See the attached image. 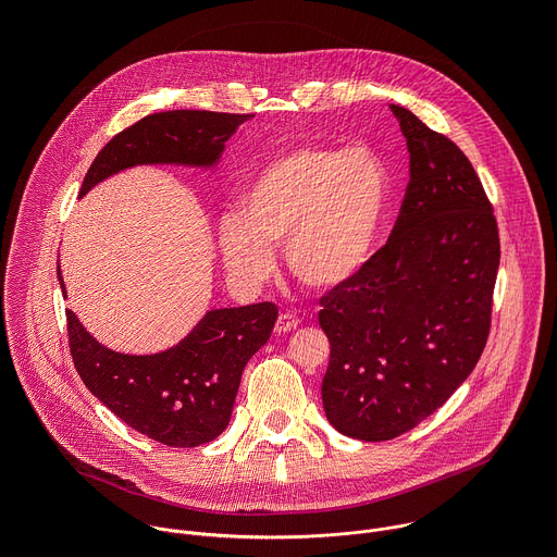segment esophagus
<instances>
[{"label": "esophagus", "instance_id": "esophagus-1", "mask_svg": "<svg viewBox=\"0 0 557 557\" xmlns=\"http://www.w3.org/2000/svg\"><path fill=\"white\" fill-rule=\"evenodd\" d=\"M297 326H299V320H297L295 314H290V312H282V314L277 317V322H275V333L284 335V333L295 331Z\"/></svg>", "mask_w": 557, "mask_h": 557}]
</instances>
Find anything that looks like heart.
Listing matches in <instances>:
<instances>
[{"label": "heart", "instance_id": "1", "mask_svg": "<svg viewBox=\"0 0 557 557\" xmlns=\"http://www.w3.org/2000/svg\"><path fill=\"white\" fill-rule=\"evenodd\" d=\"M387 205L389 174L372 147L295 145L253 174L243 211L220 215V256L237 282L258 286L284 247L299 284L337 290L370 262Z\"/></svg>", "mask_w": 557, "mask_h": 557}]
</instances>
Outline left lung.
<instances>
[{
    "label": "left lung",
    "instance_id": "left-lung-1",
    "mask_svg": "<svg viewBox=\"0 0 557 557\" xmlns=\"http://www.w3.org/2000/svg\"><path fill=\"white\" fill-rule=\"evenodd\" d=\"M410 151V183L385 247L320 299L331 342L329 423L389 441L434 414L479 363L500 264L498 224L467 156L389 103Z\"/></svg>",
    "mask_w": 557,
    "mask_h": 557
}]
</instances>
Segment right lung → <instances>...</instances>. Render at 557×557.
<instances>
[{
    "label": "right lung",
    "mask_w": 557,
    "mask_h": 557,
    "mask_svg": "<svg viewBox=\"0 0 557 557\" xmlns=\"http://www.w3.org/2000/svg\"><path fill=\"white\" fill-rule=\"evenodd\" d=\"M251 114L172 110L140 119L95 158L78 198L101 181L138 165L215 170L224 143ZM61 290L65 284L57 262ZM74 368L97 399L132 430L170 447L213 441L231 421L249 359L269 342L277 308L271 301L207 310L176 346L125 355L99 344L67 310Z\"/></svg>",
    "instance_id": "1"
}]
</instances>
